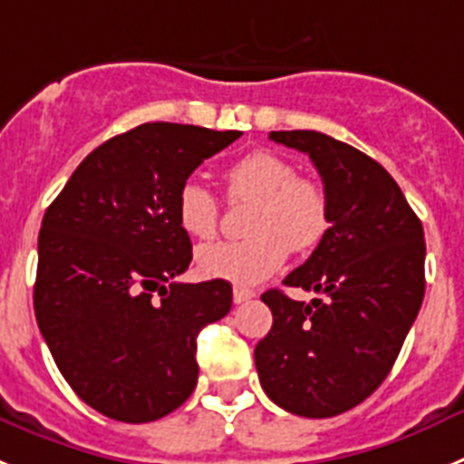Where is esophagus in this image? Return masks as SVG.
Instances as JSON below:
<instances>
[{"instance_id":"obj_1","label":"esophagus","mask_w":464,"mask_h":464,"mask_svg":"<svg viewBox=\"0 0 464 464\" xmlns=\"http://www.w3.org/2000/svg\"><path fill=\"white\" fill-rule=\"evenodd\" d=\"M255 296H256L255 289L243 287V285H236V287H233V301H236V304H245V301L255 299Z\"/></svg>"}]
</instances>
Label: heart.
Masks as SVG:
<instances>
[{
	"label": "heart",
	"mask_w": 464,
	"mask_h": 464,
	"mask_svg": "<svg viewBox=\"0 0 464 464\" xmlns=\"http://www.w3.org/2000/svg\"><path fill=\"white\" fill-rule=\"evenodd\" d=\"M228 203H255L247 215V240L215 243L198 249L196 261L208 277L256 285L276 273L289 249L310 252L329 231V196L320 182L299 177L285 156L256 149L228 165L224 175ZM177 224L196 240L219 228V200L203 184L184 182L175 198Z\"/></svg>",
	"instance_id": "heart-1"
}]
</instances>
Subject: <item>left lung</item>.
<instances>
[{"label": "left lung", "mask_w": 464, "mask_h": 464, "mask_svg": "<svg viewBox=\"0 0 464 464\" xmlns=\"http://www.w3.org/2000/svg\"><path fill=\"white\" fill-rule=\"evenodd\" d=\"M273 142L310 156L329 196V231L287 287L261 294L273 327L255 348L264 392L289 413L332 418L385 381L425 296V236L390 172L315 130H273Z\"/></svg>", "instance_id": "8db88e82"}]
</instances>
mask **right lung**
<instances>
[{
    "label": "right lung",
    "mask_w": 464,
    "mask_h": 464,
    "mask_svg": "<svg viewBox=\"0 0 464 464\" xmlns=\"http://www.w3.org/2000/svg\"><path fill=\"white\" fill-rule=\"evenodd\" d=\"M243 132L142 123L82 160L39 231L34 315L64 381L121 422H151L191 397L198 332L227 315V280L175 282L191 240L177 191Z\"/></svg>",
    "instance_id": "obj_1"
}]
</instances>
